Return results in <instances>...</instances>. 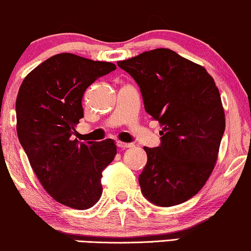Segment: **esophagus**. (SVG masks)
I'll return each mask as SVG.
<instances>
[{
    "label": "esophagus",
    "mask_w": 251,
    "mask_h": 251,
    "mask_svg": "<svg viewBox=\"0 0 251 251\" xmlns=\"http://www.w3.org/2000/svg\"><path fill=\"white\" fill-rule=\"evenodd\" d=\"M117 146L121 148V150H126V148H130V147H134L133 144H126V142H121L118 141L117 142Z\"/></svg>",
    "instance_id": "1"
}]
</instances>
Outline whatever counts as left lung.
I'll return each instance as SVG.
<instances>
[{"instance_id":"obj_1","label":"left lung","mask_w":251,"mask_h":251,"mask_svg":"<svg viewBox=\"0 0 251 251\" xmlns=\"http://www.w3.org/2000/svg\"><path fill=\"white\" fill-rule=\"evenodd\" d=\"M117 64L135 80L145 110L163 126L160 146L144 147L142 194L161 207L189 200L211 176L225 131L214 80L200 64L170 49L146 51Z\"/></svg>"}]
</instances>
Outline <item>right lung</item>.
<instances>
[{
	"label": "right lung",
	"instance_id": "1",
	"mask_svg": "<svg viewBox=\"0 0 251 251\" xmlns=\"http://www.w3.org/2000/svg\"><path fill=\"white\" fill-rule=\"evenodd\" d=\"M115 69L110 62L58 53L36 67L19 88V141L43 188L64 206L87 209L101 196V172L117 153L114 140L83 144L72 136L83 117L86 88Z\"/></svg>",
	"mask_w": 251,
	"mask_h": 251
}]
</instances>
